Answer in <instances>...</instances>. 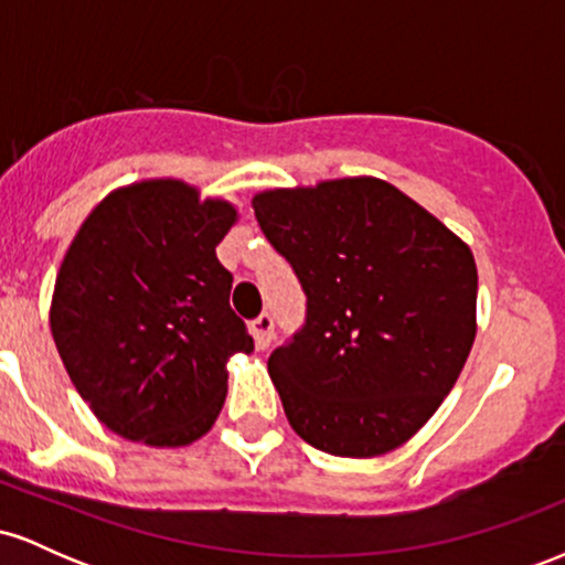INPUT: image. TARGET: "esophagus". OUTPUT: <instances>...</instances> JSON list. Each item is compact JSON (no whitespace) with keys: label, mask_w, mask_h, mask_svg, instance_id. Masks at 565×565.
<instances>
[{"label":"esophagus","mask_w":565,"mask_h":565,"mask_svg":"<svg viewBox=\"0 0 565 565\" xmlns=\"http://www.w3.org/2000/svg\"><path fill=\"white\" fill-rule=\"evenodd\" d=\"M252 337H255V345L265 350L274 342V316L263 313L252 321Z\"/></svg>","instance_id":"34e87169"}]
</instances>
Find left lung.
Wrapping results in <instances>:
<instances>
[{
    "mask_svg": "<svg viewBox=\"0 0 565 565\" xmlns=\"http://www.w3.org/2000/svg\"><path fill=\"white\" fill-rule=\"evenodd\" d=\"M308 295V321L268 374L291 430L369 459L438 412L476 342L470 246L387 180L337 178L252 199Z\"/></svg>",
    "mask_w": 565,
    "mask_h": 565,
    "instance_id": "1",
    "label": "left lung"
}]
</instances>
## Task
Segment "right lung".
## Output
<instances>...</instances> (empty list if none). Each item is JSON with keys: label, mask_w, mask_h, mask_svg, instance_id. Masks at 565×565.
<instances>
[{"label": "right lung", "mask_w": 565, "mask_h": 565, "mask_svg": "<svg viewBox=\"0 0 565 565\" xmlns=\"http://www.w3.org/2000/svg\"><path fill=\"white\" fill-rule=\"evenodd\" d=\"M236 223L231 201L148 178L114 188L76 231L50 329L74 387L116 436L178 449L215 425L231 355L255 350L215 252Z\"/></svg>", "instance_id": "1"}]
</instances>
